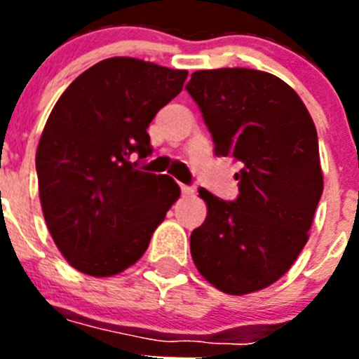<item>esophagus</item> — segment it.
<instances>
[{
  "mask_svg": "<svg viewBox=\"0 0 359 359\" xmlns=\"http://www.w3.org/2000/svg\"><path fill=\"white\" fill-rule=\"evenodd\" d=\"M182 187V192L185 196H190V194H194V187H190V185H180Z\"/></svg>",
  "mask_w": 359,
  "mask_h": 359,
  "instance_id": "esophagus-1",
  "label": "esophagus"
}]
</instances>
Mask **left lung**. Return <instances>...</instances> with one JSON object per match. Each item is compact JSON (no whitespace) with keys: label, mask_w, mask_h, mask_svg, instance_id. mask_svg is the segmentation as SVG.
<instances>
[{"label":"left lung","mask_w":359,"mask_h":359,"mask_svg":"<svg viewBox=\"0 0 359 359\" xmlns=\"http://www.w3.org/2000/svg\"><path fill=\"white\" fill-rule=\"evenodd\" d=\"M217 156L243 163L236 201L199 189L208 214L190 236L199 273L228 294L277 282L309 239L323 190L318 136L293 88L248 68L194 72L185 86Z\"/></svg>","instance_id":"8db88e82"}]
</instances>
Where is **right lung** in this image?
I'll use <instances>...</instances> for the list:
<instances>
[{"label":"right lung","mask_w":359,"mask_h":359,"mask_svg":"<svg viewBox=\"0 0 359 359\" xmlns=\"http://www.w3.org/2000/svg\"><path fill=\"white\" fill-rule=\"evenodd\" d=\"M187 75L111 57L53 106L36 152L41 207L53 243L82 273L111 277L135 264L180 198L172 177L144 172L138 161L152 151L149 123Z\"/></svg>","instance_id":"obj_1"}]
</instances>
